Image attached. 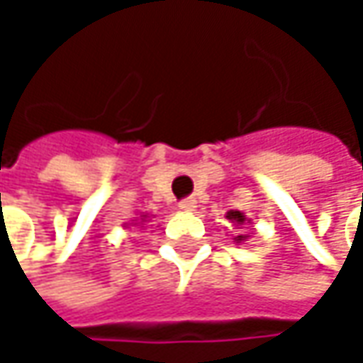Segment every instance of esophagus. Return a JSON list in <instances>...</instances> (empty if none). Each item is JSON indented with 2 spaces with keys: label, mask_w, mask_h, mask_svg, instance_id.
Wrapping results in <instances>:
<instances>
[{
  "label": "esophagus",
  "mask_w": 363,
  "mask_h": 363,
  "mask_svg": "<svg viewBox=\"0 0 363 363\" xmlns=\"http://www.w3.org/2000/svg\"><path fill=\"white\" fill-rule=\"evenodd\" d=\"M179 208L184 210V212H191V210L197 208V201H195V197H186V199H182L181 203H179Z\"/></svg>",
  "instance_id": "34e87169"
}]
</instances>
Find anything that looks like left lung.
I'll return each instance as SVG.
<instances>
[{
  "label": "left lung",
  "instance_id": "left-lung-1",
  "mask_svg": "<svg viewBox=\"0 0 363 363\" xmlns=\"http://www.w3.org/2000/svg\"><path fill=\"white\" fill-rule=\"evenodd\" d=\"M225 218H227L229 223H233L238 229H242V225H246V216H244V212H240V210H229ZM246 240H248V235H238V238H235L238 244H242V242H246Z\"/></svg>",
  "mask_w": 363,
  "mask_h": 363
}]
</instances>
